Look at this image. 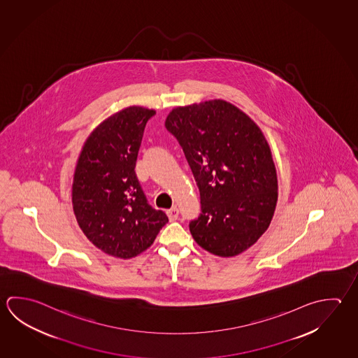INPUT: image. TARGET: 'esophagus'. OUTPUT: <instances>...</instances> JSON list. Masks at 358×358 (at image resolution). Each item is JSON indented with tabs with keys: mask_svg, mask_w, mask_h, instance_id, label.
Returning <instances> with one entry per match:
<instances>
[{
	"mask_svg": "<svg viewBox=\"0 0 358 358\" xmlns=\"http://www.w3.org/2000/svg\"><path fill=\"white\" fill-rule=\"evenodd\" d=\"M166 215L169 217L170 221H176L178 220V215H179V210L176 207H173V208H170L169 210H166Z\"/></svg>",
	"mask_w": 358,
	"mask_h": 358,
	"instance_id": "34e87169",
	"label": "esophagus"
}]
</instances>
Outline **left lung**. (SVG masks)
Wrapping results in <instances>:
<instances>
[{
    "label": "left lung",
    "instance_id": "left-lung-1",
    "mask_svg": "<svg viewBox=\"0 0 358 358\" xmlns=\"http://www.w3.org/2000/svg\"><path fill=\"white\" fill-rule=\"evenodd\" d=\"M165 127L194 176L202 213L189 223L201 248L221 257L246 251L266 231L278 202L271 150L259 126L223 99L176 107Z\"/></svg>",
    "mask_w": 358,
    "mask_h": 358
}]
</instances>
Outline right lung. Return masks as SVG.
Listing matches in <instances>:
<instances>
[{
	"label": "right lung",
	"instance_id": "right-lung-1",
	"mask_svg": "<svg viewBox=\"0 0 358 358\" xmlns=\"http://www.w3.org/2000/svg\"><path fill=\"white\" fill-rule=\"evenodd\" d=\"M155 113L131 106L104 120L87 138L74 171L79 227L96 248L120 259L149 248L169 221L148 203L135 173L145 126Z\"/></svg>",
	"mask_w": 358,
	"mask_h": 358
}]
</instances>
